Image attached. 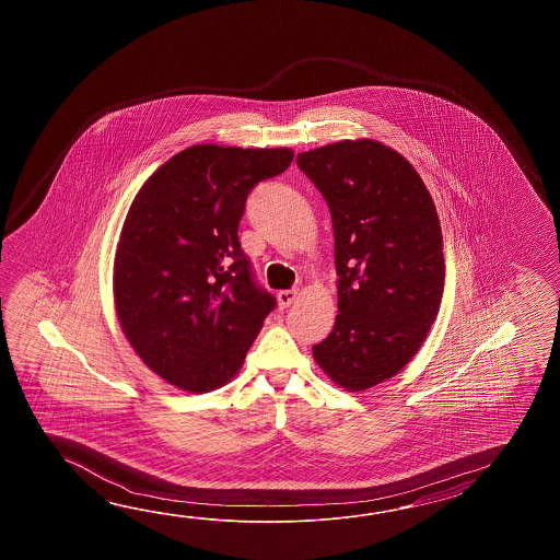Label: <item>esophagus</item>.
Masks as SVG:
<instances>
[{
	"label": "esophagus",
	"mask_w": 560,
	"mask_h": 560,
	"mask_svg": "<svg viewBox=\"0 0 560 560\" xmlns=\"http://www.w3.org/2000/svg\"><path fill=\"white\" fill-rule=\"evenodd\" d=\"M298 296H300V290L298 288H290V290H282V292H278V306L280 308H288V306H292L294 302H296Z\"/></svg>",
	"instance_id": "obj_1"
}]
</instances>
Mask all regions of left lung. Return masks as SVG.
<instances>
[{"label":"left lung","instance_id":"left-lung-1","mask_svg":"<svg viewBox=\"0 0 560 560\" xmlns=\"http://www.w3.org/2000/svg\"><path fill=\"white\" fill-rule=\"evenodd\" d=\"M330 208L338 316L312 346L320 369L360 393L405 369L441 308L444 254L436 206L415 166L374 140L296 158Z\"/></svg>","mask_w":560,"mask_h":560}]
</instances>
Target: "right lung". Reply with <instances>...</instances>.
Instances as JSON below:
<instances>
[{"label":"right lung","mask_w":560,"mask_h":560,"mask_svg":"<svg viewBox=\"0 0 560 560\" xmlns=\"http://www.w3.org/2000/svg\"><path fill=\"white\" fill-rule=\"evenodd\" d=\"M288 148L200 143L145 179L119 234L114 300L131 348L188 393L232 381L276 306L238 226L252 188L292 164Z\"/></svg>","instance_id":"obj_1"}]
</instances>
